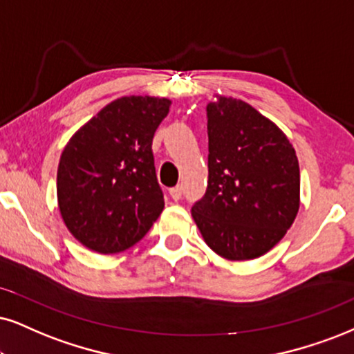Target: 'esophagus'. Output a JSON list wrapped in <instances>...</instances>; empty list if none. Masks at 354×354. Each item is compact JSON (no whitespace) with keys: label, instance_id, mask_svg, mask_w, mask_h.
<instances>
[{"label":"esophagus","instance_id":"34e87169","mask_svg":"<svg viewBox=\"0 0 354 354\" xmlns=\"http://www.w3.org/2000/svg\"><path fill=\"white\" fill-rule=\"evenodd\" d=\"M169 195L172 200H180L182 198V187H174V189L169 190Z\"/></svg>","mask_w":354,"mask_h":354}]
</instances>
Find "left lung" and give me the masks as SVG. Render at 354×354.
Wrapping results in <instances>:
<instances>
[{
	"label": "left lung",
	"mask_w": 354,
	"mask_h": 354,
	"mask_svg": "<svg viewBox=\"0 0 354 354\" xmlns=\"http://www.w3.org/2000/svg\"><path fill=\"white\" fill-rule=\"evenodd\" d=\"M207 116L208 187L192 218L218 256L256 259L299 213L297 154L283 131L243 100L215 95Z\"/></svg>",
	"instance_id": "left-lung-1"
}]
</instances>
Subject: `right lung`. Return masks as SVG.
I'll use <instances>...</instances> for the list:
<instances>
[{
  "instance_id": "obj_1",
  "label": "right lung",
  "mask_w": 354,
  "mask_h": 354,
  "mask_svg": "<svg viewBox=\"0 0 354 354\" xmlns=\"http://www.w3.org/2000/svg\"><path fill=\"white\" fill-rule=\"evenodd\" d=\"M164 97L116 98L75 131L57 167V205L72 236L100 254L129 250L164 210L152 138Z\"/></svg>"
}]
</instances>
